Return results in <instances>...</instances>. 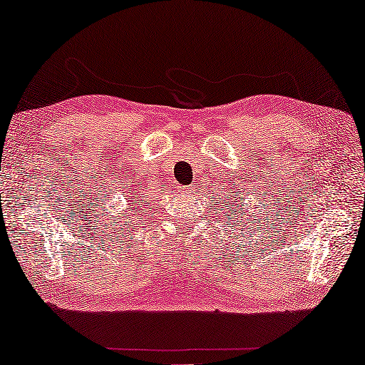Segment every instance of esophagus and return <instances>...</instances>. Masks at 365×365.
Returning a JSON list of instances; mask_svg holds the SVG:
<instances>
[{"label":"esophagus","mask_w":365,"mask_h":365,"mask_svg":"<svg viewBox=\"0 0 365 365\" xmlns=\"http://www.w3.org/2000/svg\"><path fill=\"white\" fill-rule=\"evenodd\" d=\"M178 192H188V188H185V187H178Z\"/></svg>","instance_id":"1"}]
</instances>
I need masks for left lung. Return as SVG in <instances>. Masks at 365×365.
I'll return each mask as SVG.
<instances>
[{
  "mask_svg": "<svg viewBox=\"0 0 365 365\" xmlns=\"http://www.w3.org/2000/svg\"><path fill=\"white\" fill-rule=\"evenodd\" d=\"M240 210H242V207H240ZM239 212H240V211H239Z\"/></svg>",
  "mask_w": 365,
  "mask_h": 365,
  "instance_id": "1",
  "label": "left lung"
}]
</instances>
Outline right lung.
<instances>
[{
	"mask_svg": "<svg viewBox=\"0 0 365 365\" xmlns=\"http://www.w3.org/2000/svg\"><path fill=\"white\" fill-rule=\"evenodd\" d=\"M135 203H138V201H133V203L131 205H135ZM138 210V206H135V207H133V210H131V212L130 214H133V211H136Z\"/></svg>",
	"mask_w": 365,
	"mask_h": 365,
	"instance_id": "right-lung-1",
	"label": "right lung"
}]
</instances>
